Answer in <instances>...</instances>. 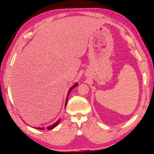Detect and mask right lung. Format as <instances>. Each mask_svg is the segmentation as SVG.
Returning <instances> with one entry per match:
<instances>
[{
  "instance_id": "add662e5",
  "label": "right lung",
  "mask_w": 154,
  "mask_h": 154,
  "mask_svg": "<svg viewBox=\"0 0 154 154\" xmlns=\"http://www.w3.org/2000/svg\"><path fill=\"white\" fill-rule=\"evenodd\" d=\"M77 85H78V84H77V83H76V84H75V85H73L72 87H71V88H70V90H69V93H68V95H67V97H66V104H65V106H66L67 101H68V97H69V93H70V92L71 91V90H72L73 88H74L75 87H76ZM60 120H59L58 121H57L55 123L53 124V125H50V126H48V127H47V129H48V130H52V129H53L54 128H55L56 126L59 123H60ZM36 129H38V130H45V128H37Z\"/></svg>"
}]
</instances>
